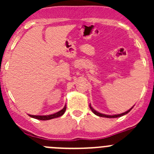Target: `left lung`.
Wrapping results in <instances>:
<instances>
[{"label": "left lung", "mask_w": 154, "mask_h": 154, "mask_svg": "<svg viewBox=\"0 0 154 154\" xmlns=\"http://www.w3.org/2000/svg\"><path fill=\"white\" fill-rule=\"evenodd\" d=\"M133 106L131 107V108H130V109L127 110V111H126V112H123V113H121V114H117V115H106V114H102V113L98 112L96 111L95 109H93V107L91 106V104H89V108L91 109V111H92V112L94 113V115H96V116H100V117L108 118V119H113V118L122 117V116H125V115L127 114V113H128L129 112H130V110H131L133 108Z\"/></svg>", "instance_id": "left-lung-1"}]
</instances>
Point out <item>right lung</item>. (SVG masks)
<instances>
[{
	"instance_id": "obj_1",
	"label": "right lung",
	"mask_w": 154,
	"mask_h": 154,
	"mask_svg": "<svg viewBox=\"0 0 154 154\" xmlns=\"http://www.w3.org/2000/svg\"><path fill=\"white\" fill-rule=\"evenodd\" d=\"M66 110V105H65V106L63 107V109H61L60 111L54 113V114L48 115V116H33V115H29V117L33 118V119H38V120L42 121H46V120H51V119H55V118H58L60 116H62L65 113Z\"/></svg>"
}]
</instances>
